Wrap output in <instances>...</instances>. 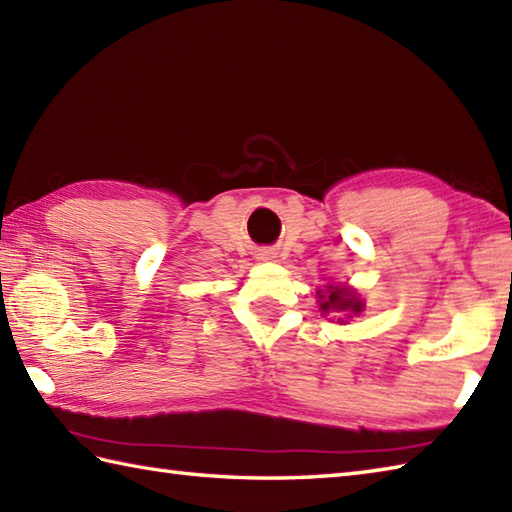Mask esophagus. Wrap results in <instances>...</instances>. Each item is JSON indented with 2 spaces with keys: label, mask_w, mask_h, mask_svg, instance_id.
<instances>
[{
  "label": "esophagus",
  "mask_w": 512,
  "mask_h": 512,
  "mask_svg": "<svg viewBox=\"0 0 512 512\" xmlns=\"http://www.w3.org/2000/svg\"><path fill=\"white\" fill-rule=\"evenodd\" d=\"M259 259H262V262H270V259H275V253L273 250H259Z\"/></svg>",
  "instance_id": "34e87169"
}]
</instances>
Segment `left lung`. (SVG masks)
I'll use <instances>...</instances> for the list:
<instances>
[{"instance_id":"1","label":"left lung","mask_w":512,"mask_h":512,"mask_svg":"<svg viewBox=\"0 0 512 512\" xmlns=\"http://www.w3.org/2000/svg\"><path fill=\"white\" fill-rule=\"evenodd\" d=\"M319 299H321V310L323 314H334V312H354L361 314L363 312V301L356 297V292L347 290V288H332L328 286V292L319 290ZM341 321V319H339Z\"/></svg>"}]
</instances>
